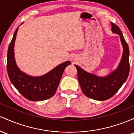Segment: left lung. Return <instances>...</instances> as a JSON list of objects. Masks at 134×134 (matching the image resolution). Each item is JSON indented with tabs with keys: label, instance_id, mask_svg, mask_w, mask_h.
Here are the masks:
<instances>
[{
	"label": "left lung",
	"instance_id": "1",
	"mask_svg": "<svg viewBox=\"0 0 134 134\" xmlns=\"http://www.w3.org/2000/svg\"><path fill=\"white\" fill-rule=\"evenodd\" d=\"M111 24L112 31L119 35L124 47L122 58L118 68L108 76L100 77L75 65L82 92L87 97L94 100H105L112 97L127 80L130 71L129 46L119 27L113 23Z\"/></svg>",
	"mask_w": 134,
	"mask_h": 134
}]
</instances>
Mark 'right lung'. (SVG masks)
<instances>
[{
	"label": "right lung",
	"instance_id": "right-lung-1",
	"mask_svg": "<svg viewBox=\"0 0 134 134\" xmlns=\"http://www.w3.org/2000/svg\"><path fill=\"white\" fill-rule=\"evenodd\" d=\"M18 30V27L7 51V71L9 78L15 88L27 99L31 101L48 99L55 94L64 69L71 62H64L41 76H31L23 73L17 66L14 58V47Z\"/></svg>",
	"mask_w": 134,
	"mask_h": 134
}]
</instances>
